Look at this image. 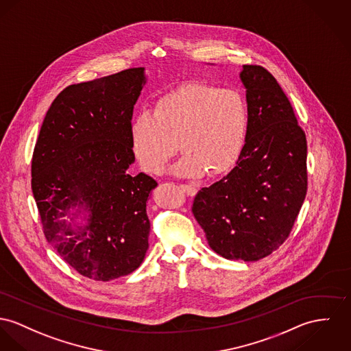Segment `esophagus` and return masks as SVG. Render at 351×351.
<instances>
[{"instance_id": "obj_1", "label": "esophagus", "mask_w": 351, "mask_h": 351, "mask_svg": "<svg viewBox=\"0 0 351 351\" xmlns=\"http://www.w3.org/2000/svg\"><path fill=\"white\" fill-rule=\"evenodd\" d=\"M179 189H182L183 192H186L189 196H193L196 193V189L193 186H189V184H180Z\"/></svg>"}]
</instances>
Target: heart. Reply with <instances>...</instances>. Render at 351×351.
I'll use <instances>...</instances> for the list:
<instances>
[{
  "label": "heart",
  "mask_w": 351,
  "mask_h": 351,
  "mask_svg": "<svg viewBox=\"0 0 351 351\" xmlns=\"http://www.w3.org/2000/svg\"><path fill=\"white\" fill-rule=\"evenodd\" d=\"M250 113L242 93L210 84L191 82L159 97L152 112H140L131 124L136 159L148 173H162L179 151L172 168L179 176H219L242 154Z\"/></svg>",
  "instance_id": "1"
}]
</instances>
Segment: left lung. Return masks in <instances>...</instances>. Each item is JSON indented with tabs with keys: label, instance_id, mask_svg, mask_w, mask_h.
<instances>
[{
	"label": "left lung",
	"instance_id": "8db88e82",
	"mask_svg": "<svg viewBox=\"0 0 351 351\" xmlns=\"http://www.w3.org/2000/svg\"><path fill=\"white\" fill-rule=\"evenodd\" d=\"M239 77L250 113L242 154L227 176L196 193L192 214L216 254L255 262L291 232L307 192V141L269 71L243 65Z\"/></svg>",
	"mask_w": 351,
	"mask_h": 351
}]
</instances>
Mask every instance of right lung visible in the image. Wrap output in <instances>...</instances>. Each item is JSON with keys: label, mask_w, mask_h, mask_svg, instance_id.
I'll return each instance as SVG.
<instances>
[{"label": "right lung", "mask_w": 351, "mask_h": 351, "mask_svg": "<svg viewBox=\"0 0 351 351\" xmlns=\"http://www.w3.org/2000/svg\"><path fill=\"white\" fill-rule=\"evenodd\" d=\"M145 82L144 68H131L69 85L48 109L34 147L32 191L45 238L93 280L134 272L148 250L145 207L158 183L128 172L131 120Z\"/></svg>", "instance_id": "obj_1"}]
</instances>
